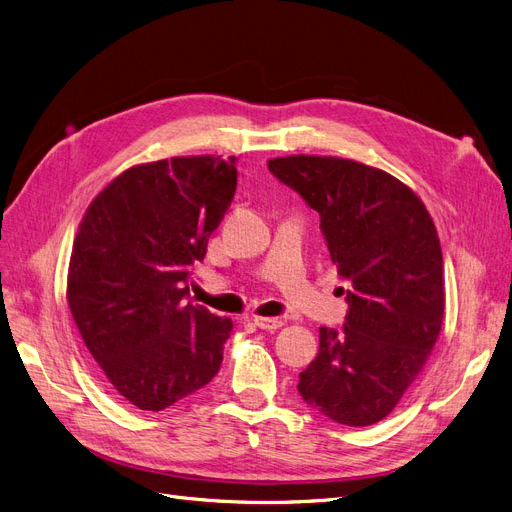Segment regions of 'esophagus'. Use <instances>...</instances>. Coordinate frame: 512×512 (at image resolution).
<instances>
[{
	"label": "esophagus",
	"instance_id": "34e87169",
	"mask_svg": "<svg viewBox=\"0 0 512 512\" xmlns=\"http://www.w3.org/2000/svg\"><path fill=\"white\" fill-rule=\"evenodd\" d=\"M253 322L263 330H278L284 324L280 318H261V316H253Z\"/></svg>",
	"mask_w": 512,
	"mask_h": 512
}]
</instances>
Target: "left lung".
<instances>
[{
	"label": "left lung",
	"mask_w": 512,
	"mask_h": 512,
	"mask_svg": "<svg viewBox=\"0 0 512 512\" xmlns=\"http://www.w3.org/2000/svg\"><path fill=\"white\" fill-rule=\"evenodd\" d=\"M282 184L320 213L347 288L341 330L320 349L299 393L324 416L368 427L391 414L425 368L443 324V255L420 198L391 173L351 159L295 154L268 161Z\"/></svg>",
	"instance_id": "1"
}]
</instances>
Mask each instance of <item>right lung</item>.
I'll return each mask as SVG.
<instances>
[{"mask_svg": "<svg viewBox=\"0 0 512 512\" xmlns=\"http://www.w3.org/2000/svg\"><path fill=\"white\" fill-rule=\"evenodd\" d=\"M234 192V157H173L117 175L81 219L66 301L110 389L140 410L219 372L232 320L192 303L188 278Z\"/></svg>", "mask_w": 512, "mask_h": 512, "instance_id": "add662e5", "label": "right lung"}]
</instances>
